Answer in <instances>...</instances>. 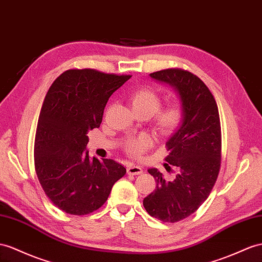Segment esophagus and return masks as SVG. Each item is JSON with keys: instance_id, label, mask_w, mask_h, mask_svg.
<instances>
[{"instance_id": "1", "label": "esophagus", "mask_w": 262, "mask_h": 262, "mask_svg": "<svg viewBox=\"0 0 262 262\" xmlns=\"http://www.w3.org/2000/svg\"><path fill=\"white\" fill-rule=\"evenodd\" d=\"M127 173H128V175H140V173H143V168L140 166L130 165L128 168H127Z\"/></svg>"}]
</instances>
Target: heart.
<instances>
[{
	"label": "heart",
	"mask_w": 262,
	"mask_h": 262,
	"mask_svg": "<svg viewBox=\"0 0 262 262\" xmlns=\"http://www.w3.org/2000/svg\"><path fill=\"white\" fill-rule=\"evenodd\" d=\"M130 105L135 113H144L150 117L154 115L152 125L155 130L162 136H170L175 133L184 120V107L179 102H172L159 108L162 97L149 87H143L133 93ZM152 145L150 137L140 135L127 139L124 150L132 157H140Z\"/></svg>",
	"instance_id": "heart-1"
}]
</instances>
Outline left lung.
I'll list each match as a JSON object with an SVG mask.
<instances>
[{"mask_svg":"<svg viewBox=\"0 0 262 262\" xmlns=\"http://www.w3.org/2000/svg\"><path fill=\"white\" fill-rule=\"evenodd\" d=\"M152 78L171 85L179 94L184 120L166 144V170L177 167L173 180L157 169L148 172L156 189L144 198L151 217L163 223H177L189 217L209 196L221 164V127L218 106L206 84L183 69H167L150 74Z\"/></svg>","mask_w":262,"mask_h":262,"instance_id":"1","label":"left lung"}]
</instances>
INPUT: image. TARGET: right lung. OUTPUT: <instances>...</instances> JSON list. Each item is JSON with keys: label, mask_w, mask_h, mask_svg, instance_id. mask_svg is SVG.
Returning <instances> with one entry per match:
<instances>
[{"label": "right lung", "mask_w": 262, "mask_h": 262, "mask_svg": "<svg viewBox=\"0 0 262 262\" xmlns=\"http://www.w3.org/2000/svg\"><path fill=\"white\" fill-rule=\"evenodd\" d=\"M132 75L67 70L46 94L34 143L35 171L45 195L66 213L84 216L102 207L126 173L113 159H90L87 132L98 128L112 94Z\"/></svg>", "instance_id": "obj_1"}]
</instances>
